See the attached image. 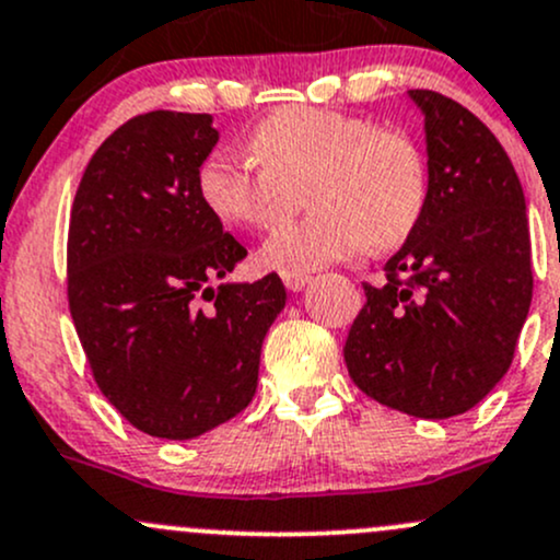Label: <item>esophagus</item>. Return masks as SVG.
Returning a JSON list of instances; mask_svg holds the SVG:
<instances>
[{"mask_svg":"<svg viewBox=\"0 0 560 560\" xmlns=\"http://www.w3.org/2000/svg\"><path fill=\"white\" fill-rule=\"evenodd\" d=\"M281 281H284L287 290L300 292L311 281L308 273H292V270H281Z\"/></svg>","mask_w":560,"mask_h":560,"instance_id":"1","label":"esophagus"}]
</instances>
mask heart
I'll return each mask as SVG.
<instances>
[{
    "instance_id": "b5f03b06",
    "label": "heart",
    "mask_w": 560,
    "mask_h": 560,
    "mask_svg": "<svg viewBox=\"0 0 560 560\" xmlns=\"http://www.w3.org/2000/svg\"><path fill=\"white\" fill-rule=\"evenodd\" d=\"M257 163L214 155L198 172L206 209L225 225L270 231L308 187L314 214L262 246V265L314 270L373 249H397L419 228L429 168L419 141L346 112L287 107L252 131Z\"/></svg>"
}]
</instances>
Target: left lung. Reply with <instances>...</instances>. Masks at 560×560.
I'll return each mask as SVG.
<instances>
[{
  "label": "left lung",
  "mask_w": 560,
  "mask_h": 560,
  "mask_svg": "<svg viewBox=\"0 0 560 560\" xmlns=\"http://www.w3.org/2000/svg\"><path fill=\"white\" fill-rule=\"evenodd\" d=\"M408 93L423 112L427 209L384 265L386 284H364L343 357L375 402L451 419L513 362L534 290L526 198L486 122L443 93Z\"/></svg>",
  "instance_id": "1"
}]
</instances>
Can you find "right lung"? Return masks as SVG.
I'll list each match as a JSON object with an SVG mask.
<instances>
[{
	"label": "right lung",
	"instance_id": "obj_1",
	"mask_svg": "<svg viewBox=\"0 0 560 560\" xmlns=\"http://www.w3.org/2000/svg\"><path fill=\"white\" fill-rule=\"evenodd\" d=\"M217 139L211 115L131 117L91 158L69 220V311L93 378L163 440L198 438L252 402L287 303L276 273L211 287L246 257L198 190Z\"/></svg>",
	"mask_w": 560,
	"mask_h": 560
}]
</instances>
